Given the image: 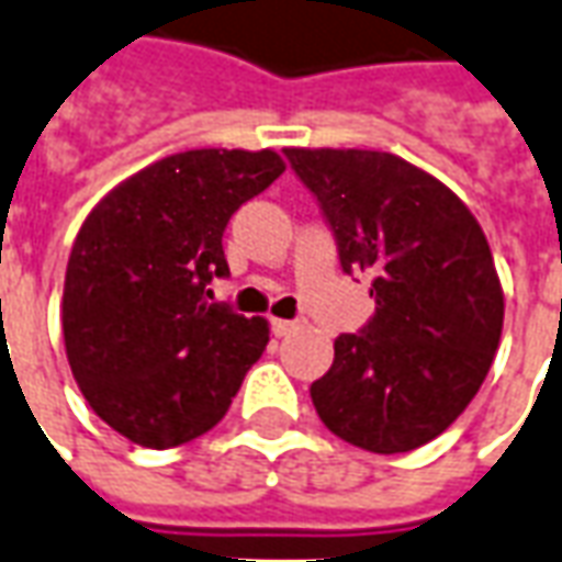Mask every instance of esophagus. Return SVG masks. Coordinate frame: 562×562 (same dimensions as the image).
<instances>
[{
	"mask_svg": "<svg viewBox=\"0 0 562 562\" xmlns=\"http://www.w3.org/2000/svg\"><path fill=\"white\" fill-rule=\"evenodd\" d=\"M270 328H273V335H277V337H285L294 328V322H289V319H270Z\"/></svg>",
	"mask_w": 562,
	"mask_h": 562,
	"instance_id": "esophagus-1",
	"label": "esophagus"
}]
</instances>
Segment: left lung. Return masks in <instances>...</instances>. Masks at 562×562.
I'll return each instance as SVG.
<instances>
[{
  "label": "left lung",
  "instance_id": "1",
  "mask_svg": "<svg viewBox=\"0 0 562 562\" xmlns=\"http://www.w3.org/2000/svg\"><path fill=\"white\" fill-rule=\"evenodd\" d=\"M344 273L374 277V316L335 340L310 386L319 419L371 453H407L469 407L502 337V285L481 225L435 176L390 151L285 148Z\"/></svg>",
  "mask_w": 562,
  "mask_h": 562
}]
</instances>
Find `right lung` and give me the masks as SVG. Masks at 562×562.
<instances>
[{
    "label": "right lung",
    "instance_id": "1",
    "mask_svg": "<svg viewBox=\"0 0 562 562\" xmlns=\"http://www.w3.org/2000/svg\"><path fill=\"white\" fill-rule=\"evenodd\" d=\"M285 170L277 151L194 148L105 194L66 265L63 340L93 407L136 445L179 447L225 417L268 347L265 319L213 304L231 215Z\"/></svg>",
    "mask_w": 562,
    "mask_h": 562
}]
</instances>
